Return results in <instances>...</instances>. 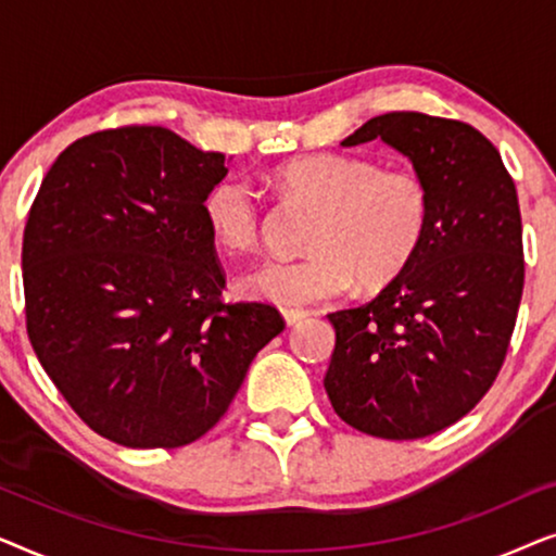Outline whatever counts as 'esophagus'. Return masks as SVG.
Listing matches in <instances>:
<instances>
[{
    "label": "esophagus",
    "instance_id": "esophagus-1",
    "mask_svg": "<svg viewBox=\"0 0 556 556\" xmlns=\"http://www.w3.org/2000/svg\"><path fill=\"white\" fill-rule=\"evenodd\" d=\"M283 318L288 326H295L301 324L303 318H308V311H299V308H283Z\"/></svg>",
    "mask_w": 556,
    "mask_h": 556
}]
</instances>
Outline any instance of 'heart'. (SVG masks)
Segmentation results:
<instances>
[{"instance_id": "obj_1", "label": "heart", "mask_w": 556, "mask_h": 556, "mask_svg": "<svg viewBox=\"0 0 556 556\" xmlns=\"http://www.w3.org/2000/svg\"><path fill=\"white\" fill-rule=\"evenodd\" d=\"M295 200L318 207L303 257H276L242 278L253 299L299 308L339 299L349 288H384L420 253L432 215L430 181L415 166H382L377 159L339 151L295 156L278 169ZM212 238L250 250L263 235V202L242 177H223L202 202Z\"/></svg>"}]
</instances>
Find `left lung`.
<instances>
[{"label":"left lung","instance_id":"obj_1","mask_svg":"<svg viewBox=\"0 0 556 556\" xmlns=\"http://www.w3.org/2000/svg\"><path fill=\"white\" fill-rule=\"evenodd\" d=\"M377 136L430 181L428 238L377 299L329 314L324 387L352 428L415 440L468 415L504 367L523 291L521 212L498 149L470 124L392 111L341 143Z\"/></svg>","mask_w":556,"mask_h":556}]
</instances>
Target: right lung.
I'll use <instances>...</instances> for the list:
<instances>
[{
    "label": "right lung",
    "instance_id": "obj_1",
    "mask_svg": "<svg viewBox=\"0 0 556 556\" xmlns=\"http://www.w3.org/2000/svg\"><path fill=\"white\" fill-rule=\"evenodd\" d=\"M225 154L128 124L73 141L22 238L27 337L75 415L126 447H181L227 413L276 306L225 301L204 223Z\"/></svg>",
    "mask_w": 556,
    "mask_h": 556
}]
</instances>
